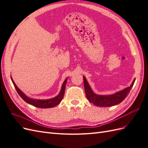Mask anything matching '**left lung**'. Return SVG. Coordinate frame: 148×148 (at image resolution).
Listing matches in <instances>:
<instances>
[{
	"label": "left lung",
	"instance_id": "obj_1",
	"mask_svg": "<svg viewBox=\"0 0 148 148\" xmlns=\"http://www.w3.org/2000/svg\"><path fill=\"white\" fill-rule=\"evenodd\" d=\"M83 80L85 94H86V96L88 101L97 106L110 107L117 105L125 99V98L128 95L130 91V89L132 88L135 79H134L130 86L124 89L123 90H122L121 91L116 92L114 95L107 96L96 95L92 91L88 83L87 82L86 78L84 77H83Z\"/></svg>",
	"mask_w": 148,
	"mask_h": 148
}]
</instances>
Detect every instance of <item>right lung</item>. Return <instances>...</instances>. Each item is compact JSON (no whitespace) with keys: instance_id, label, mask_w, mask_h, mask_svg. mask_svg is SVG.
<instances>
[{"instance_id":"obj_1","label":"right lung","mask_w":148,"mask_h":148,"mask_svg":"<svg viewBox=\"0 0 148 148\" xmlns=\"http://www.w3.org/2000/svg\"><path fill=\"white\" fill-rule=\"evenodd\" d=\"M11 79H12L13 85H14L15 88L16 89L17 92L18 93L20 96L25 102H26L27 103H28V104L32 105L34 107H39V108H51V107H53L59 104L60 102V101L62 100V99H63L64 96V93H65V89L67 78L65 79L63 84H62V89H61V91L59 93V95L57 96L52 98V99H47V100L33 99H31V98L27 97L23 92L20 90L17 87V86L15 84L14 82H13V80L12 78V77H11Z\"/></svg>"}]
</instances>
